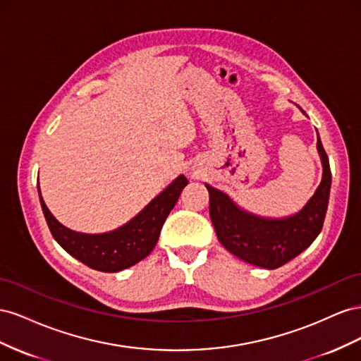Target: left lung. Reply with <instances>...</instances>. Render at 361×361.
<instances>
[{"label":"left lung","mask_w":361,"mask_h":361,"mask_svg":"<svg viewBox=\"0 0 361 361\" xmlns=\"http://www.w3.org/2000/svg\"><path fill=\"white\" fill-rule=\"evenodd\" d=\"M317 151L324 164L322 181L305 207L292 218H257L240 210L225 193L207 186L210 218L226 250L246 263L276 269L313 243L324 226L331 189V169L319 135Z\"/></svg>","instance_id":"obj_1"}]
</instances>
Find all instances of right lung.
Listing matches in <instances>:
<instances>
[{
  "label": "right lung",
  "instance_id": "1",
  "mask_svg": "<svg viewBox=\"0 0 361 361\" xmlns=\"http://www.w3.org/2000/svg\"><path fill=\"white\" fill-rule=\"evenodd\" d=\"M186 184L188 178L180 175L135 219L106 234H81L68 230L49 213L40 197V190L39 198L48 228L61 248L92 269L101 272H119L143 260L154 250L161 226Z\"/></svg>",
  "mask_w": 361,
  "mask_h": 361
}]
</instances>
